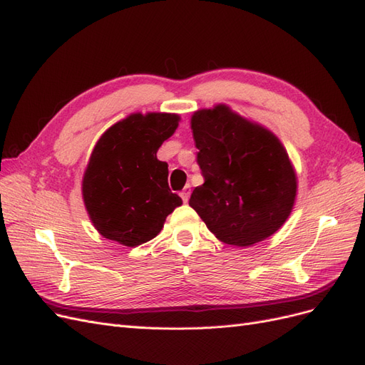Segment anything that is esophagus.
I'll return each mask as SVG.
<instances>
[{
  "mask_svg": "<svg viewBox=\"0 0 365 365\" xmlns=\"http://www.w3.org/2000/svg\"><path fill=\"white\" fill-rule=\"evenodd\" d=\"M190 193H192V189H190V185H185L184 189L181 190V197H182V201L184 202H189V197H190Z\"/></svg>",
  "mask_w": 365,
  "mask_h": 365,
  "instance_id": "esophagus-1",
  "label": "esophagus"
}]
</instances>
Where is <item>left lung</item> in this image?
<instances>
[{"label": "left lung", "mask_w": 365, "mask_h": 365, "mask_svg": "<svg viewBox=\"0 0 365 365\" xmlns=\"http://www.w3.org/2000/svg\"><path fill=\"white\" fill-rule=\"evenodd\" d=\"M204 184L189 205L224 244L251 247L272 236L289 217L297 173L269 129L219 103L190 120Z\"/></svg>", "instance_id": "left-lung-1"}]
</instances>
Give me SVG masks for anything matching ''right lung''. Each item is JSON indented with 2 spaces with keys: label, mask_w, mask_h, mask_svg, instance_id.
<instances>
[{
  "label": "right lung",
  "mask_w": 365,
  "mask_h": 365,
  "mask_svg": "<svg viewBox=\"0 0 365 365\" xmlns=\"http://www.w3.org/2000/svg\"><path fill=\"white\" fill-rule=\"evenodd\" d=\"M178 114H130L106 129L91 152L82 197L94 228L105 239L137 247L155 237L181 197L168 184L169 165L157 158L173 135Z\"/></svg>",
  "instance_id": "add662e5"
}]
</instances>
